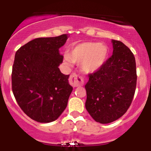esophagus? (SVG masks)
<instances>
[{
	"label": "esophagus",
	"mask_w": 151,
	"mask_h": 151,
	"mask_svg": "<svg viewBox=\"0 0 151 151\" xmlns=\"http://www.w3.org/2000/svg\"><path fill=\"white\" fill-rule=\"evenodd\" d=\"M69 82L70 85H72L73 87L81 86L84 83V79L82 76H78L76 73H72L70 76Z\"/></svg>",
	"instance_id": "1"
}]
</instances>
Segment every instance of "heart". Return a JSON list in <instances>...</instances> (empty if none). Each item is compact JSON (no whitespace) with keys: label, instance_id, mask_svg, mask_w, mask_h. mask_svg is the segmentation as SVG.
Returning <instances> with one entry per match:
<instances>
[{"label":"heart","instance_id":"heart-1","mask_svg":"<svg viewBox=\"0 0 151 151\" xmlns=\"http://www.w3.org/2000/svg\"><path fill=\"white\" fill-rule=\"evenodd\" d=\"M109 47L103 43L84 42L73 45L65 55L68 63H80L85 73H92L102 68L108 59Z\"/></svg>","mask_w":151,"mask_h":151}]
</instances>
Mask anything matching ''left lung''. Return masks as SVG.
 I'll list each match as a JSON object with an SVG mask.
<instances>
[{"mask_svg": "<svg viewBox=\"0 0 151 151\" xmlns=\"http://www.w3.org/2000/svg\"><path fill=\"white\" fill-rule=\"evenodd\" d=\"M113 54L102 68L89 73L85 85L86 110L96 122L111 123L121 117L131 106L137 86L135 57L118 40H111Z\"/></svg>", "mask_w": 151, "mask_h": 151, "instance_id": "8db88e82", "label": "left lung"}]
</instances>
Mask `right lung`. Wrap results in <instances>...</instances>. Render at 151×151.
Listing matches in <instances>:
<instances>
[{"instance_id": "obj_1", "label": "right lung", "mask_w": 151, "mask_h": 151, "mask_svg": "<svg viewBox=\"0 0 151 151\" xmlns=\"http://www.w3.org/2000/svg\"><path fill=\"white\" fill-rule=\"evenodd\" d=\"M68 34L34 39L20 47L14 57L12 89L19 106L40 123H50L62 114L73 91L69 75L62 73L59 49Z\"/></svg>"}]
</instances>
